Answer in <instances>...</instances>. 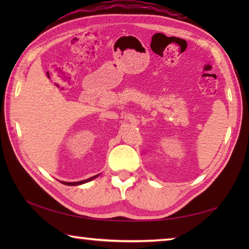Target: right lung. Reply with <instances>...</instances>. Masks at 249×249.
<instances>
[{
  "instance_id": "obj_1",
  "label": "right lung",
  "mask_w": 249,
  "mask_h": 249,
  "mask_svg": "<svg viewBox=\"0 0 249 249\" xmlns=\"http://www.w3.org/2000/svg\"><path fill=\"white\" fill-rule=\"evenodd\" d=\"M99 176V174H97V176H94V177H92V178H87V179H84V181H80V182H62L63 184H65V185H70V186H75V185H80V184H83V183H87V182H89V181H92L93 178H97Z\"/></svg>"
}]
</instances>
